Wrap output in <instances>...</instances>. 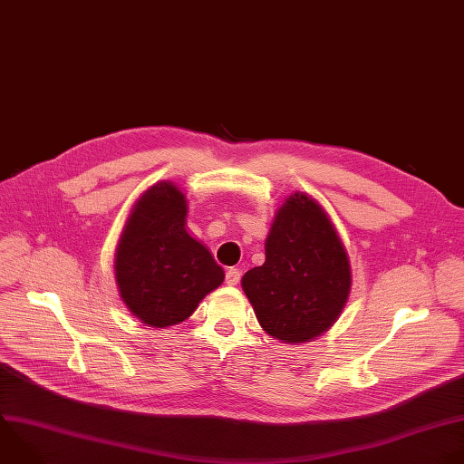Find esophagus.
<instances>
[{"instance_id":"1","label":"esophagus","mask_w":464,"mask_h":464,"mask_svg":"<svg viewBox=\"0 0 464 464\" xmlns=\"http://www.w3.org/2000/svg\"><path fill=\"white\" fill-rule=\"evenodd\" d=\"M240 271L237 269V267H229L227 271H226V284L227 285H237L238 282H240Z\"/></svg>"}]
</instances>
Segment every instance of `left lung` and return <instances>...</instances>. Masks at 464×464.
I'll return each instance as SVG.
<instances>
[{
    "label": "left lung",
    "mask_w": 464,
    "mask_h": 464,
    "mask_svg": "<svg viewBox=\"0 0 464 464\" xmlns=\"http://www.w3.org/2000/svg\"><path fill=\"white\" fill-rule=\"evenodd\" d=\"M350 285V260L334 224L302 193L291 195L278 209L266 240V262L242 276V289L264 332L289 344L330 330Z\"/></svg>",
    "instance_id": "left-lung-1"
}]
</instances>
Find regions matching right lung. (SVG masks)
<instances>
[{"label":"right lung","instance_id":"right-lung-1","mask_svg":"<svg viewBox=\"0 0 464 464\" xmlns=\"http://www.w3.org/2000/svg\"><path fill=\"white\" fill-rule=\"evenodd\" d=\"M186 215V197L177 186H152L136 202L116 247L120 296L152 328L186 321L224 282L209 249L188 233Z\"/></svg>","mask_w":464,"mask_h":464}]
</instances>
